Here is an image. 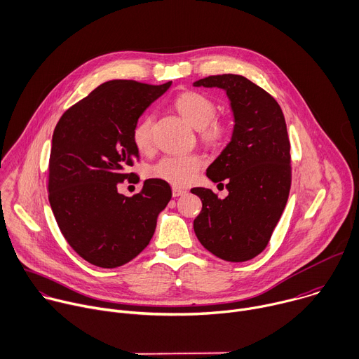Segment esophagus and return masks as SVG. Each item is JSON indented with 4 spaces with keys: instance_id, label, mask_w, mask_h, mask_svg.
<instances>
[{
    "instance_id": "esophagus-1",
    "label": "esophagus",
    "mask_w": 359,
    "mask_h": 359,
    "mask_svg": "<svg viewBox=\"0 0 359 359\" xmlns=\"http://www.w3.org/2000/svg\"><path fill=\"white\" fill-rule=\"evenodd\" d=\"M187 191L182 189V188H178V187H172V195L174 196H181V195H185Z\"/></svg>"
}]
</instances>
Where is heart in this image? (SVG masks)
<instances>
[{"mask_svg": "<svg viewBox=\"0 0 359 359\" xmlns=\"http://www.w3.org/2000/svg\"><path fill=\"white\" fill-rule=\"evenodd\" d=\"M175 107L194 128L199 130L202 140L217 142L225 135L226 124L215 120L217 106L209 97L196 92H187L177 99ZM153 124L154 118L149 114L142 117L133 130L134 146L140 151H147L151 147ZM201 165L202 158L198 154H170L150 168V175L174 187H185L195 180Z\"/></svg>", "mask_w": 359, "mask_h": 359, "instance_id": "1", "label": "heart"}]
</instances>
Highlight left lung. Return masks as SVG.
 <instances>
[{"mask_svg": "<svg viewBox=\"0 0 359 359\" xmlns=\"http://www.w3.org/2000/svg\"><path fill=\"white\" fill-rule=\"evenodd\" d=\"M194 86L225 90L235 121L228 146L206 170L210 181L226 182L229 194L221 199L206 188L191 189L202 201L194 231L212 255L246 262L264 250L287 203L292 185L287 127L278 103L245 76H208Z\"/></svg>", "mask_w": 359, "mask_h": 359, "instance_id": "left-lung-1", "label": "left lung"}]
</instances>
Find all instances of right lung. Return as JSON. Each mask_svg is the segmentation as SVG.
<instances>
[{
    "label": "right lung",
    "mask_w": 359,
    "mask_h": 359,
    "mask_svg": "<svg viewBox=\"0 0 359 359\" xmlns=\"http://www.w3.org/2000/svg\"><path fill=\"white\" fill-rule=\"evenodd\" d=\"M171 83L106 82L67 109L55 127L49 203L67 243L95 266L118 267L144 250L171 199L168 182L157 178L146 180L133 196L117 191L138 160L133 130L140 116Z\"/></svg>",
    "instance_id": "add662e5"
}]
</instances>
